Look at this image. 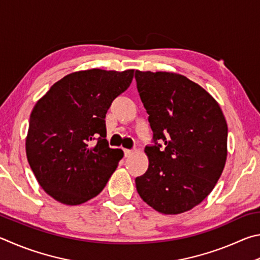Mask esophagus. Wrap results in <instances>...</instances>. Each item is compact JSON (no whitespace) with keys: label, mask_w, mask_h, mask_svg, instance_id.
<instances>
[{"label":"esophagus","mask_w":260,"mask_h":260,"mask_svg":"<svg viewBox=\"0 0 260 260\" xmlns=\"http://www.w3.org/2000/svg\"><path fill=\"white\" fill-rule=\"evenodd\" d=\"M123 152H124V156H125V157H127V156H130V155H131V154H133V153H134L133 151H131V149H127V148H124V149H123Z\"/></svg>","instance_id":"obj_1"}]
</instances>
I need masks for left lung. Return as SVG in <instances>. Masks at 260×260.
<instances>
[{"label": "left lung", "mask_w": 260, "mask_h": 260, "mask_svg": "<svg viewBox=\"0 0 260 260\" xmlns=\"http://www.w3.org/2000/svg\"><path fill=\"white\" fill-rule=\"evenodd\" d=\"M153 131L148 169L136 178L148 206L166 215L188 211L215 187L227 156V123L219 105L195 82L168 72L136 71Z\"/></svg>", "instance_id": "1"}]
</instances>
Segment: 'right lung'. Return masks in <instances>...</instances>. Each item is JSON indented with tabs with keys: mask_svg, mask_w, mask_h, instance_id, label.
Listing matches in <instances>:
<instances>
[{
	"mask_svg": "<svg viewBox=\"0 0 260 260\" xmlns=\"http://www.w3.org/2000/svg\"><path fill=\"white\" fill-rule=\"evenodd\" d=\"M133 79L134 70L75 72L36 103L27 160L41 187L58 202L76 206L97 197L115 171L123 151L109 147L105 117Z\"/></svg>",
	"mask_w": 260,
	"mask_h": 260,
	"instance_id": "right-lung-1",
	"label": "right lung"
}]
</instances>
